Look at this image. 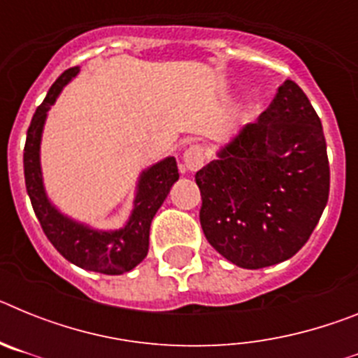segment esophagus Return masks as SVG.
Masks as SVG:
<instances>
[{"instance_id": "obj_1", "label": "esophagus", "mask_w": 358, "mask_h": 358, "mask_svg": "<svg viewBox=\"0 0 358 358\" xmlns=\"http://www.w3.org/2000/svg\"><path fill=\"white\" fill-rule=\"evenodd\" d=\"M204 163V148L201 145H189L181 157L182 172H195Z\"/></svg>"}]
</instances>
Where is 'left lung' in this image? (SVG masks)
I'll use <instances>...</instances> for the list:
<instances>
[{"mask_svg": "<svg viewBox=\"0 0 358 358\" xmlns=\"http://www.w3.org/2000/svg\"><path fill=\"white\" fill-rule=\"evenodd\" d=\"M201 226L215 251L242 268L292 258L317 226L330 192L327 141L296 82L195 173Z\"/></svg>", "mask_w": 358, "mask_h": 358, "instance_id": "obj_1", "label": "left lung"}]
</instances>
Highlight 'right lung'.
<instances>
[{
	"instance_id": "1",
	"label": "right lung",
	"mask_w": 358,
	"mask_h": 358,
	"mask_svg": "<svg viewBox=\"0 0 358 358\" xmlns=\"http://www.w3.org/2000/svg\"><path fill=\"white\" fill-rule=\"evenodd\" d=\"M80 71L78 66L69 68L53 82L48 94L37 107L27 132V143L23 152L24 182L31 208L39 218L44 235L48 236L53 248L64 256L66 260L77 267L94 273L116 274L129 273L145 260L148 252V235L154 215L161 208L170 188L179 179L176 157H164L156 164L148 166L140 176L136 186L134 208L127 224L115 231H102L90 227L68 215L61 213L46 195L41 172V138L50 107L64 90L71 78Z\"/></svg>"
}]
</instances>
